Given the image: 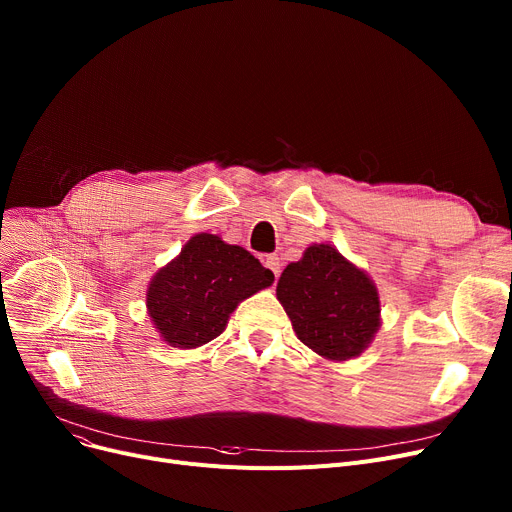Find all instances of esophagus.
Masks as SVG:
<instances>
[{
  "label": "esophagus",
  "mask_w": 512,
  "mask_h": 512,
  "mask_svg": "<svg viewBox=\"0 0 512 512\" xmlns=\"http://www.w3.org/2000/svg\"><path fill=\"white\" fill-rule=\"evenodd\" d=\"M263 263H265L267 270H272V274H274V276H276V280H278V276H280V272H282L280 257H278V255H267V257L263 259Z\"/></svg>",
  "instance_id": "obj_1"
}]
</instances>
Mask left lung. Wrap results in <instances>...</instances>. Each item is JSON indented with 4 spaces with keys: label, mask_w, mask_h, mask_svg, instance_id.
Wrapping results in <instances>:
<instances>
[{
    "label": "left lung",
    "mask_w": 512,
    "mask_h": 512,
    "mask_svg": "<svg viewBox=\"0 0 512 512\" xmlns=\"http://www.w3.org/2000/svg\"><path fill=\"white\" fill-rule=\"evenodd\" d=\"M276 297L299 340L328 361H351L367 351L382 326L375 282L332 245H311L288 263Z\"/></svg>",
    "instance_id": "1"
}]
</instances>
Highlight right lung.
<instances>
[{
  "label": "right lung",
  "instance_id": "1",
  "mask_svg": "<svg viewBox=\"0 0 512 512\" xmlns=\"http://www.w3.org/2000/svg\"><path fill=\"white\" fill-rule=\"evenodd\" d=\"M272 284L274 274L247 249L201 232L155 272L147 313L161 340L186 351L218 338L238 303Z\"/></svg>",
  "mask_w": 512,
  "mask_h": 512
}]
</instances>
